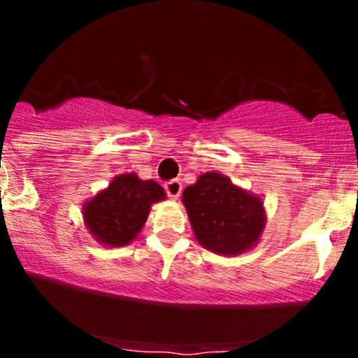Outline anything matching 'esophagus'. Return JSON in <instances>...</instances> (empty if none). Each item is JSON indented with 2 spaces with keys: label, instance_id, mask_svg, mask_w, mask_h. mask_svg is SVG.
<instances>
[{
  "label": "esophagus",
  "instance_id": "esophagus-1",
  "mask_svg": "<svg viewBox=\"0 0 358 358\" xmlns=\"http://www.w3.org/2000/svg\"><path fill=\"white\" fill-rule=\"evenodd\" d=\"M165 190H166L170 199L176 200L180 196V193H182V190H183V185H182V182H180V180H171V182L165 183Z\"/></svg>",
  "mask_w": 358,
  "mask_h": 358
}]
</instances>
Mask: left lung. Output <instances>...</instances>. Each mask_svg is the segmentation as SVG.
Segmentation results:
<instances>
[{"label":"left lung","mask_w":358,"mask_h":358,"mask_svg":"<svg viewBox=\"0 0 358 358\" xmlns=\"http://www.w3.org/2000/svg\"><path fill=\"white\" fill-rule=\"evenodd\" d=\"M182 202L199 244L219 256H239L256 248L268 222L261 196L219 171L200 175L185 188Z\"/></svg>","instance_id":"8db88e82"}]
</instances>
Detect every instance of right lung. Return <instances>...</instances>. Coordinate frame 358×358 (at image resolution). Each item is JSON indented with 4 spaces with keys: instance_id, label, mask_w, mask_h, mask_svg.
Returning <instances> with one entry per match:
<instances>
[{
    "instance_id": "1",
    "label": "right lung",
    "mask_w": 358,
    "mask_h": 358,
    "mask_svg": "<svg viewBox=\"0 0 358 358\" xmlns=\"http://www.w3.org/2000/svg\"><path fill=\"white\" fill-rule=\"evenodd\" d=\"M165 199L162 185L141 180L134 171L122 173L82 203V219L99 244L124 248L145 227L151 205Z\"/></svg>"
}]
</instances>
